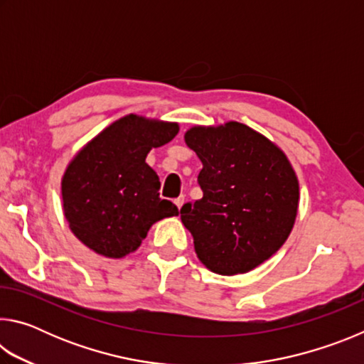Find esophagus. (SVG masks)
Instances as JSON below:
<instances>
[{"mask_svg":"<svg viewBox=\"0 0 364 364\" xmlns=\"http://www.w3.org/2000/svg\"><path fill=\"white\" fill-rule=\"evenodd\" d=\"M183 204H184V197H183V196H181V197H178V199H175V205L178 207V210H181Z\"/></svg>","mask_w":364,"mask_h":364,"instance_id":"esophagus-1","label":"esophagus"}]
</instances>
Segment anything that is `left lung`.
Segmentation results:
<instances>
[{
    "mask_svg": "<svg viewBox=\"0 0 364 364\" xmlns=\"http://www.w3.org/2000/svg\"><path fill=\"white\" fill-rule=\"evenodd\" d=\"M204 196L181 207L197 258L213 273H249L273 257L299 212V180L281 147L244 123L191 127Z\"/></svg>",
    "mask_w": 364,
    "mask_h": 364,
    "instance_id": "1",
    "label": "left lung"
}]
</instances>
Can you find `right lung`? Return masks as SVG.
<instances>
[{"label": "right lung", "instance_id": "obj_1", "mask_svg": "<svg viewBox=\"0 0 364 364\" xmlns=\"http://www.w3.org/2000/svg\"><path fill=\"white\" fill-rule=\"evenodd\" d=\"M176 122L128 114L88 141L63 175L64 217L80 242L107 258L138 250L159 220L178 208L160 199V181L146 164L152 147L170 143Z\"/></svg>", "mask_w": 364, "mask_h": 364}]
</instances>
